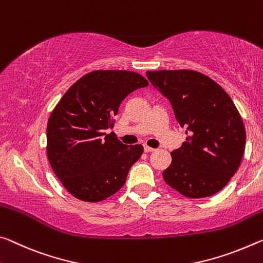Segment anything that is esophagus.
Segmentation results:
<instances>
[{
  "label": "esophagus",
  "mask_w": 263,
  "mask_h": 263,
  "mask_svg": "<svg viewBox=\"0 0 263 263\" xmlns=\"http://www.w3.org/2000/svg\"><path fill=\"white\" fill-rule=\"evenodd\" d=\"M144 151L145 152H153L154 151V148L153 147H149V146H147V145H145V146H144Z\"/></svg>",
  "instance_id": "esophagus-1"
}]
</instances>
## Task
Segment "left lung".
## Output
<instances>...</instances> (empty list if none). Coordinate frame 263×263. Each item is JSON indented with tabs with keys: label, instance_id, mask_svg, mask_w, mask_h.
<instances>
[{
	"label": "left lung",
	"instance_id": "left-lung-1",
	"mask_svg": "<svg viewBox=\"0 0 263 263\" xmlns=\"http://www.w3.org/2000/svg\"><path fill=\"white\" fill-rule=\"evenodd\" d=\"M151 84L168 99L186 141L171 153L166 184L187 198L221 191L241 164L246 130L234 103L218 83L193 70L146 71Z\"/></svg>",
	"mask_w": 263,
	"mask_h": 263
}]
</instances>
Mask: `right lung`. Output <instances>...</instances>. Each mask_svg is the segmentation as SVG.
I'll list each match as a JSON object with an SVG mask.
<instances>
[{
  "label": "right lung",
  "mask_w": 263,
  "mask_h": 263,
  "mask_svg": "<svg viewBox=\"0 0 263 263\" xmlns=\"http://www.w3.org/2000/svg\"><path fill=\"white\" fill-rule=\"evenodd\" d=\"M148 85L141 74L96 70L69 87L50 115L47 153L50 165L74 198L98 202L124 186L141 145H127L114 132V117L127 95Z\"/></svg>",
  "instance_id": "right-lung-1"
}]
</instances>
